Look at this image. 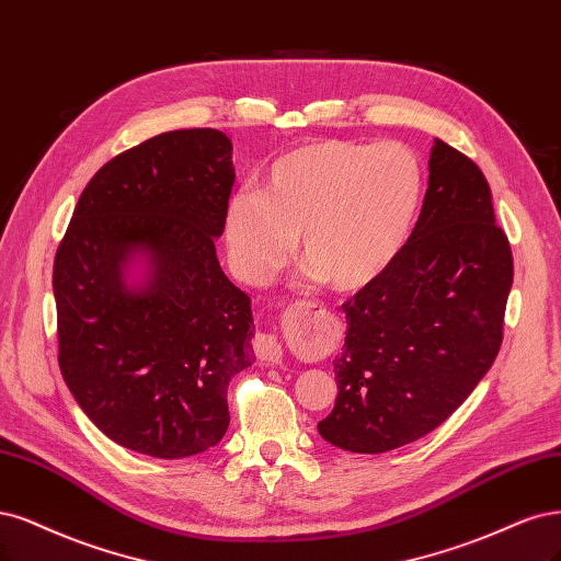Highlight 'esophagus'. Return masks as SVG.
<instances>
[{"instance_id": "34e87169", "label": "esophagus", "mask_w": 561, "mask_h": 561, "mask_svg": "<svg viewBox=\"0 0 561 561\" xmlns=\"http://www.w3.org/2000/svg\"><path fill=\"white\" fill-rule=\"evenodd\" d=\"M299 308H306V311H308V308H316V304H304ZM255 353L264 362L280 364V359H283V345H280V341L274 334H260L255 339Z\"/></svg>"}]
</instances>
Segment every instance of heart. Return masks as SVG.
Listing matches in <instances>:
<instances>
[{
	"instance_id": "heart-1",
	"label": "heart",
	"mask_w": 561,
	"mask_h": 561,
	"mask_svg": "<svg viewBox=\"0 0 561 561\" xmlns=\"http://www.w3.org/2000/svg\"><path fill=\"white\" fill-rule=\"evenodd\" d=\"M422 202V167L394 141H304L268 164L260 195L227 206L231 264L262 285L289 262L299 237L304 264L341 293L378 280L409 241Z\"/></svg>"
}]
</instances>
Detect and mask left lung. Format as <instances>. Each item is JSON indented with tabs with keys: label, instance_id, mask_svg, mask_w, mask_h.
I'll use <instances>...</instances> for the list:
<instances>
[{
	"label": "left lung",
	"instance_id": "1",
	"mask_svg": "<svg viewBox=\"0 0 561 561\" xmlns=\"http://www.w3.org/2000/svg\"><path fill=\"white\" fill-rule=\"evenodd\" d=\"M513 253L490 185L465 152L436 139L430 187L392 266L343 304L339 397L318 432L378 455L434 432L494 364L504 341Z\"/></svg>",
	"mask_w": 561,
	"mask_h": 561
}]
</instances>
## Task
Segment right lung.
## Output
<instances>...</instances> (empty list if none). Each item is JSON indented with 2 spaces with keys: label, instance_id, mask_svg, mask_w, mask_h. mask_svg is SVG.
Returning a JSON list of instances; mask_svg holds the SVG:
<instances>
[{
  "label": "right lung",
  "instance_id": "right-lung-1",
  "mask_svg": "<svg viewBox=\"0 0 561 561\" xmlns=\"http://www.w3.org/2000/svg\"><path fill=\"white\" fill-rule=\"evenodd\" d=\"M234 185L218 129L158 134L94 173L57 245V362L83 413L134 453L181 459L229 427L227 388L253 364L250 297L216 257ZM139 252L147 280L124 268Z\"/></svg>",
  "mask_w": 561,
  "mask_h": 561
}]
</instances>
